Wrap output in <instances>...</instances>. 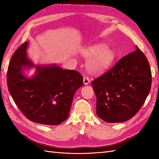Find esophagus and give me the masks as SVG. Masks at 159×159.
Listing matches in <instances>:
<instances>
[{"mask_svg": "<svg viewBox=\"0 0 159 159\" xmlns=\"http://www.w3.org/2000/svg\"><path fill=\"white\" fill-rule=\"evenodd\" d=\"M83 83L85 85H88V84L90 83V80L87 76H85L83 78Z\"/></svg>", "mask_w": 159, "mask_h": 159, "instance_id": "34e87169", "label": "esophagus"}]
</instances>
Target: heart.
<instances>
[{
	"mask_svg": "<svg viewBox=\"0 0 159 159\" xmlns=\"http://www.w3.org/2000/svg\"><path fill=\"white\" fill-rule=\"evenodd\" d=\"M80 54L86 59H90L87 62V69L92 74L103 72L111 66L116 58L114 50L107 47L104 43L90 45L80 50Z\"/></svg>",
	"mask_w": 159,
	"mask_h": 159,
	"instance_id": "1",
	"label": "heart"
}]
</instances>
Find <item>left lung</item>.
<instances>
[{
	"instance_id": "left-lung-1",
	"label": "left lung",
	"mask_w": 159,
	"mask_h": 159,
	"mask_svg": "<svg viewBox=\"0 0 159 159\" xmlns=\"http://www.w3.org/2000/svg\"><path fill=\"white\" fill-rule=\"evenodd\" d=\"M151 84L149 62L136 46L134 52L91 83L96 96L97 116L107 123L131 119L146 101Z\"/></svg>"
}]
</instances>
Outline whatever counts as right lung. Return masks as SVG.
Listing matches in <instances>:
<instances>
[{
  "instance_id": "right-lung-1",
  "label": "right lung",
  "mask_w": 159,
  "mask_h": 159,
  "mask_svg": "<svg viewBox=\"0 0 159 159\" xmlns=\"http://www.w3.org/2000/svg\"><path fill=\"white\" fill-rule=\"evenodd\" d=\"M28 42L16 50L8 66L7 81L16 104L33 122L59 125L69 116L74 94L83 85L77 71L63 70L52 64L35 66L26 54ZM35 66L36 74L29 79L23 71Z\"/></svg>"
}]
</instances>
